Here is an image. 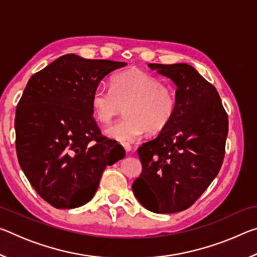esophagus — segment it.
<instances>
[{
	"mask_svg": "<svg viewBox=\"0 0 257 257\" xmlns=\"http://www.w3.org/2000/svg\"><path fill=\"white\" fill-rule=\"evenodd\" d=\"M121 145H122V146H123V149H124V151H125V152H130V151H132V150H133V147H132V145H130V144H128V143H122V144H121Z\"/></svg>",
	"mask_w": 257,
	"mask_h": 257,
	"instance_id": "obj_1",
	"label": "esophagus"
}]
</instances>
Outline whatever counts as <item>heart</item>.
I'll return each instance as SVG.
<instances>
[{
    "label": "heart",
    "instance_id": "b5f03b06",
    "mask_svg": "<svg viewBox=\"0 0 257 257\" xmlns=\"http://www.w3.org/2000/svg\"><path fill=\"white\" fill-rule=\"evenodd\" d=\"M125 115L105 129V134L119 142H133L147 132L158 134L173 119L178 106L177 90L168 82L138 69L115 73L110 88L98 86L92 96L95 118L108 124L122 112Z\"/></svg>",
    "mask_w": 257,
    "mask_h": 257
}]
</instances>
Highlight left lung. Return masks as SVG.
Instances as JSON below:
<instances>
[{
  "label": "left lung",
  "instance_id": "8db88e82",
  "mask_svg": "<svg viewBox=\"0 0 257 257\" xmlns=\"http://www.w3.org/2000/svg\"><path fill=\"white\" fill-rule=\"evenodd\" d=\"M149 67L177 85L178 106L170 123L138 147L143 170L133 191L152 212H180L197 201L220 171L228 114L215 87L189 64Z\"/></svg>",
  "mask_w": 257,
  "mask_h": 257
}]
</instances>
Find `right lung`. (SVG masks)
I'll return each instance as SVG.
<instances>
[{"instance_id":"1","label":"right lung","mask_w":257,"mask_h":257,"mask_svg":"<svg viewBox=\"0 0 257 257\" xmlns=\"http://www.w3.org/2000/svg\"><path fill=\"white\" fill-rule=\"evenodd\" d=\"M125 62L66 54L30 77L16 110V150L37 194L56 208L93 198L106 165L124 150L103 136L92 96L108 73Z\"/></svg>"}]
</instances>
